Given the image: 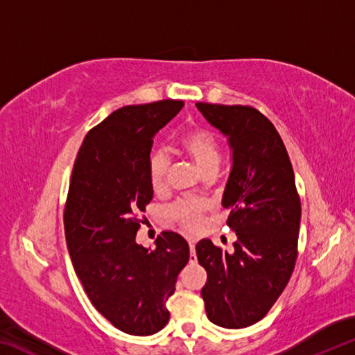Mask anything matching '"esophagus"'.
Listing matches in <instances>:
<instances>
[{
    "label": "esophagus",
    "mask_w": 355,
    "mask_h": 355,
    "mask_svg": "<svg viewBox=\"0 0 355 355\" xmlns=\"http://www.w3.org/2000/svg\"><path fill=\"white\" fill-rule=\"evenodd\" d=\"M189 249H191L189 261H191V263H196V261H197V255H196V245H194V241H189Z\"/></svg>",
    "instance_id": "34e87169"
}]
</instances>
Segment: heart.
I'll list each match as a JSON object with an SVG mask.
<instances>
[{"instance_id":"heart-1","label":"heart","mask_w":355,"mask_h":355,"mask_svg":"<svg viewBox=\"0 0 355 355\" xmlns=\"http://www.w3.org/2000/svg\"><path fill=\"white\" fill-rule=\"evenodd\" d=\"M178 150L203 173H211L219 164L220 159V141L211 130L203 127H194L186 130L178 139ZM167 169H169V159L167 156L155 150L150 153L147 161V175L148 183L153 191H161L166 184ZM205 202L199 199H180L173 202L167 209L171 220L183 228L188 233L199 232L203 225V213H205Z\"/></svg>"}]
</instances>
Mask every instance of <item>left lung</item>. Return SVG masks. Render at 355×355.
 <instances>
[{
  "mask_svg": "<svg viewBox=\"0 0 355 355\" xmlns=\"http://www.w3.org/2000/svg\"><path fill=\"white\" fill-rule=\"evenodd\" d=\"M228 136L233 166L222 197L236 233L228 254L209 239L197 243L208 320L243 329L263 320L285 290L297 260L300 199L290 156L271 120L252 106L196 103Z\"/></svg>",
  "mask_w": 355,
  "mask_h": 355,
  "instance_id": "1",
  "label": "left lung"
}]
</instances>
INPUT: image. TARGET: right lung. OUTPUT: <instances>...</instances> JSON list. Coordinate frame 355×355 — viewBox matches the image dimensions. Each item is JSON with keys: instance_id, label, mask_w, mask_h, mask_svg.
Here are the masks:
<instances>
[{"instance_id": "1", "label": "right lung", "mask_w": 355, "mask_h": 355, "mask_svg": "<svg viewBox=\"0 0 355 355\" xmlns=\"http://www.w3.org/2000/svg\"><path fill=\"white\" fill-rule=\"evenodd\" d=\"M183 105L159 100L114 111L84 137L71 171L64 228L75 272L98 313L130 335L166 326V302L189 260V245L175 232L161 233L155 250L136 243L153 197V137Z\"/></svg>"}]
</instances>
